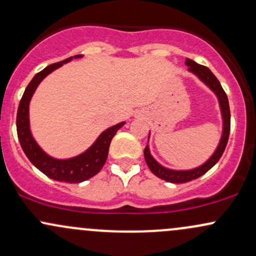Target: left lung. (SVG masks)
Wrapping results in <instances>:
<instances>
[{"label":"left lung","mask_w":256,"mask_h":256,"mask_svg":"<svg viewBox=\"0 0 256 256\" xmlns=\"http://www.w3.org/2000/svg\"><path fill=\"white\" fill-rule=\"evenodd\" d=\"M186 66H188V72L194 74L202 82L206 84V85L216 94V97H218V106H220L221 110V116H222V134H221L220 142H218V147H216L214 153L212 154V156H210L204 164H202L200 166L194 168V169L190 170H174L169 169V168L162 166V165L159 164L150 154V146H146L144 159L148 168H150V170L154 174V175L158 176L159 178L165 180V181L171 182V184H184V182L192 181V180L200 178V176L204 175L206 171L212 169L216 162L220 160L221 156L224 154L227 141H228L230 128H231V113H230L228 98H227L226 94H224L220 81H218L215 75L212 74V70L206 68V66L196 63L194 60H188L187 58ZM148 140H150V136H148Z\"/></svg>","instance_id":"8db88e82"}]
</instances>
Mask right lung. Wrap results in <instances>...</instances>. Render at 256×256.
Returning a JSON list of instances; mask_svg holds the SVG:
<instances>
[{
	"mask_svg": "<svg viewBox=\"0 0 256 256\" xmlns=\"http://www.w3.org/2000/svg\"><path fill=\"white\" fill-rule=\"evenodd\" d=\"M81 57H82V54L66 58V60L58 62V63L50 64L44 70H41L40 72H38L25 88L23 97L19 103L18 113H16V134H18L19 142H20L22 148H23L28 159L32 162L34 166L38 168L41 172L48 176L50 178L60 182H69V184L86 181V180L94 178V175L100 172L104 165L106 156H108L112 140H113L116 131L125 125V122H122L106 128L97 137L96 141L88 150L69 159L53 158L42 150L38 144V142L35 141L32 131H30L29 120V104L34 92L36 91L38 86L47 75L54 72L63 64L68 63L72 58L76 60V58Z\"/></svg>",
	"mask_w": 256,
	"mask_h": 256,
	"instance_id": "right-lung-1",
	"label": "right lung"
}]
</instances>
